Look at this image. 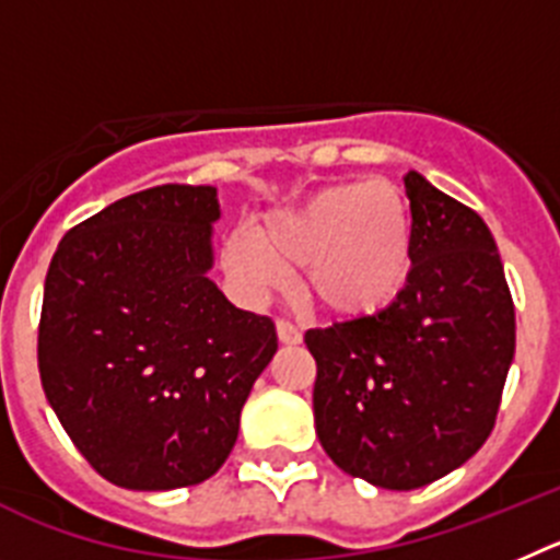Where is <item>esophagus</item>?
<instances>
[{"instance_id": "34e87169", "label": "esophagus", "mask_w": 560, "mask_h": 560, "mask_svg": "<svg viewBox=\"0 0 560 560\" xmlns=\"http://www.w3.org/2000/svg\"><path fill=\"white\" fill-rule=\"evenodd\" d=\"M276 331H279V340L284 342V346H299L301 342V329L295 324H290V320H284V317H281L279 324H276Z\"/></svg>"}]
</instances>
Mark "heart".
<instances>
[{
	"label": "heart",
	"instance_id": "1",
	"mask_svg": "<svg viewBox=\"0 0 560 560\" xmlns=\"http://www.w3.org/2000/svg\"><path fill=\"white\" fill-rule=\"evenodd\" d=\"M223 265L250 299L281 292L306 270L310 295L337 317H376L396 306L416 270L410 206L390 180H342L270 211L256 236L234 234Z\"/></svg>",
	"mask_w": 560,
	"mask_h": 560
}]
</instances>
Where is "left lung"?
Instances as JSON below:
<instances>
[{"instance_id": "8db88e82", "label": "left lung", "mask_w": 560, "mask_h": 560, "mask_svg": "<svg viewBox=\"0 0 560 560\" xmlns=\"http://www.w3.org/2000/svg\"><path fill=\"white\" fill-rule=\"evenodd\" d=\"M416 270L376 317L304 335L320 446L351 477L412 491L480 450L500 412L516 315L475 209L407 173Z\"/></svg>"}]
</instances>
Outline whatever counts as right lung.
I'll return each mask as SVG.
<instances>
[{
	"mask_svg": "<svg viewBox=\"0 0 560 560\" xmlns=\"http://www.w3.org/2000/svg\"><path fill=\"white\" fill-rule=\"evenodd\" d=\"M214 186L161 184L67 231L44 284L38 371L97 475L133 491L209 480L279 349L268 315L206 276Z\"/></svg>",
	"mask_w": 560,
	"mask_h": 560,
	"instance_id": "add662e5",
	"label": "right lung"
}]
</instances>
